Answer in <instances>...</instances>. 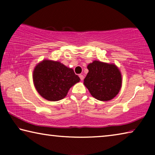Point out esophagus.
Segmentation results:
<instances>
[{
    "label": "esophagus",
    "instance_id": "1",
    "mask_svg": "<svg viewBox=\"0 0 155 155\" xmlns=\"http://www.w3.org/2000/svg\"><path fill=\"white\" fill-rule=\"evenodd\" d=\"M79 77H80L81 81H83L84 79V76L83 74H79Z\"/></svg>",
    "mask_w": 155,
    "mask_h": 155
}]
</instances>
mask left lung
I'll return each instance as SVG.
<instances>
[{"mask_svg": "<svg viewBox=\"0 0 155 155\" xmlns=\"http://www.w3.org/2000/svg\"><path fill=\"white\" fill-rule=\"evenodd\" d=\"M87 69L89 72L83 84L94 98L109 101L118 94L122 78L116 65L95 60L87 65Z\"/></svg>", "mask_w": 155, "mask_h": 155, "instance_id": "left-lung-1", "label": "left lung"}]
</instances>
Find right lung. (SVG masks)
<instances>
[{"instance_id": "obj_1", "label": "right lung", "mask_w": 155, "mask_h": 155, "mask_svg": "<svg viewBox=\"0 0 155 155\" xmlns=\"http://www.w3.org/2000/svg\"><path fill=\"white\" fill-rule=\"evenodd\" d=\"M34 86L39 94L49 101L64 98L70 88L81 81L72 68L59 61L44 59L33 72Z\"/></svg>"}]
</instances>
